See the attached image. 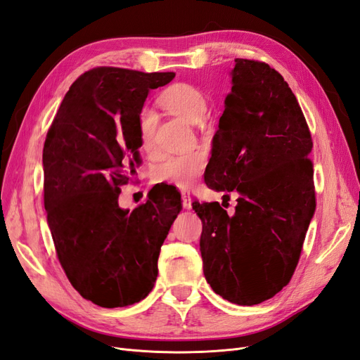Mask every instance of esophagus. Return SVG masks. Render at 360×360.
<instances>
[{"instance_id":"obj_1","label":"esophagus","mask_w":360,"mask_h":360,"mask_svg":"<svg viewBox=\"0 0 360 360\" xmlns=\"http://www.w3.org/2000/svg\"><path fill=\"white\" fill-rule=\"evenodd\" d=\"M181 202H183V209L191 210L192 209V197H191V192L183 189L181 191Z\"/></svg>"}]
</instances>
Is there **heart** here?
Segmentation results:
<instances>
[{"mask_svg":"<svg viewBox=\"0 0 360 360\" xmlns=\"http://www.w3.org/2000/svg\"><path fill=\"white\" fill-rule=\"evenodd\" d=\"M160 103L171 114L177 115L188 123H201L209 110L205 94L191 84H174L162 93ZM156 129L155 114L144 110L139 115V136L144 148L153 141ZM205 168V156L202 151H186L171 155L163 159L156 168V179L168 181L180 188H189L197 181Z\"/></svg>","mask_w":360,"mask_h":360,"instance_id":"1","label":"heart"}]
</instances>
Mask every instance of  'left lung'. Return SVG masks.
I'll list each match as a JSON object with an SVG mask.
<instances>
[{
  "mask_svg": "<svg viewBox=\"0 0 360 360\" xmlns=\"http://www.w3.org/2000/svg\"><path fill=\"white\" fill-rule=\"evenodd\" d=\"M234 61L204 180L238 193L236 213L219 202L192 205L202 222L207 282L225 300L252 307L284 288L299 263L315 212L312 139L281 73L261 61Z\"/></svg>",
  "mask_w": 360,
  "mask_h": 360,
  "instance_id": "left-lung-1",
  "label": "left lung"
}]
</instances>
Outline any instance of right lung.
Returning <instances> with one entry per match:
<instances>
[{
  "mask_svg": "<svg viewBox=\"0 0 360 360\" xmlns=\"http://www.w3.org/2000/svg\"><path fill=\"white\" fill-rule=\"evenodd\" d=\"M174 76L91 69L70 85L48 130L43 191L52 240L73 288L102 308L129 307L153 290L160 246L181 210L168 184L132 212L118 205L120 186L141 163L144 102Z\"/></svg>",
  "mask_w": 360,
  "mask_h": 360,
  "instance_id": "obj_1",
  "label": "right lung"
}]
</instances>
